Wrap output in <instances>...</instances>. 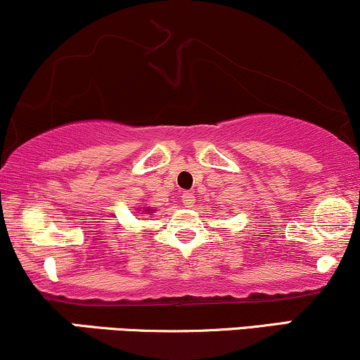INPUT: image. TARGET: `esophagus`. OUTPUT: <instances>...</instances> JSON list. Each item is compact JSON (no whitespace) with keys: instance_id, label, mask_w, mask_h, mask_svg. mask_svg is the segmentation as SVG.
<instances>
[{"instance_id":"obj_1","label":"esophagus","mask_w":360,"mask_h":360,"mask_svg":"<svg viewBox=\"0 0 360 360\" xmlns=\"http://www.w3.org/2000/svg\"><path fill=\"white\" fill-rule=\"evenodd\" d=\"M181 202H184L185 207H193V204H195V197H193V193L184 192L181 193Z\"/></svg>"}]
</instances>
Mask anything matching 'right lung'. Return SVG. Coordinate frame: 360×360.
<instances>
[{
  "instance_id": "1",
  "label": "right lung",
  "mask_w": 360,
  "mask_h": 360,
  "mask_svg": "<svg viewBox=\"0 0 360 360\" xmlns=\"http://www.w3.org/2000/svg\"><path fill=\"white\" fill-rule=\"evenodd\" d=\"M148 210H150V209H148Z\"/></svg>"
}]
</instances>
